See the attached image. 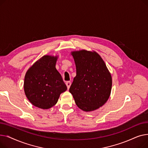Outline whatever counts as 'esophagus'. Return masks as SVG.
<instances>
[{
  "mask_svg": "<svg viewBox=\"0 0 148 148\" xmlns=\"http://www.w3.org/2000/svg\"><path fill=\"white\" fill-rule=\"evenodd\" d=\"M71 82L68 81V82H66V86H67V88H68V89H69V88H70V86H71Z\"/></svg>",
  "mask_w": 148,
  "mask_h": 148,
  "instance_id": "esophagus-1",
  "label": "esophagus"
}]
</instances>
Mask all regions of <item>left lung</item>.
<instances>
[{"label": "left lung", "mask_w": 148, "mask_h": 148, "mask_svg": "<svg viewBox=\"0 0 148 148\" xmlns=\"http://www.w3.org/2000/svg\"><path fill=\"white\" fill-rule=\"evenodd\" d=\"M71 54L76 66V76L69 91L81 110H95L109 98L112 86L111 74L95 51L81 50Z\"/></svg>", "instance_id": "obj_1"}]
</instances>
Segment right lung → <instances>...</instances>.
Segmentation results:
<instances>
[{
	"label": "right lung",
	"mask_w": 148,
	"mask_h": 148,
	"mask_svg": "<svg viewBox=\"0 0 148 148\" xmlns=\"http://www.w3.org/2000/svg\"><path fill=\"white\" fill-rule=\"evenodd\" d=\"M58 56L44 55L27 71L24 81L25 95L34 106L49 109L55 105L67 87L56 68Z\"/></svg>",
	"instance_id": "obj_1"
}]
</instances>
